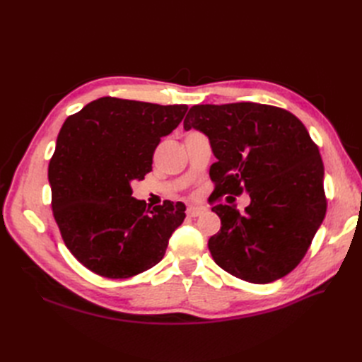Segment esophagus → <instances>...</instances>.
<instances>
[{
	"mask_svg": "<svg viewBox=\"0 0 362 362\" xmlns=\"http://www.w3.org/2000/svg\"><path fill=\"white\" fill-rule=\"evenodd\" d=\"M205 211H206V206H204V205H190L187 208V214L190 217H198L199 214H202Z\"/></svg>",
	"mask_w": 362,
	"mask_h": 362,
	"instance_id": "34e87169",
	"label": "esophagus"
}]
</instances>
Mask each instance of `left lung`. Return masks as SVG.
<instances>
[{"label": "left lung", "instance_id": "8db88e82", "mask_svg": "<svg viewBox=\"0 0 362 362\" xmlns=\"http://www.w3.org/2000/svg\"><path fill=\"white\" fill-rule=\"evenodd\" d=\"M184 128L210 139L216 198L247 192L240 213L211 210L221 229L208 240L218 267L254 284L276 281L299 264L326 214L323 161L308 129L293 113L257 103L193 105Z\"/></svg>", "mask_w": 362, "mask_h": 362}]
</instances>
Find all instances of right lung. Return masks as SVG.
Instances as JSON below:
<instances>
[{
	"label": "right lung",
	"mask_w": 362,
	"mask_h": 362,
	"mask_svg": "<svg viewBox=\"0 0 362 362\" xmlns=\"http://www.w3.org/2000/svg\"><path fill=\"white\" fill-rule=\"evenodd\" d=\"M185 112L104 96L64 120L48 166L52 214L71 254L96 275L125 279L154 267L182 223V202L146 206L129 182L152 170L161 137Z\"/></svg>",
	"instance_id": "1"
}]
</instances>
